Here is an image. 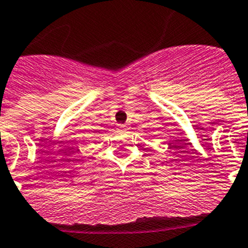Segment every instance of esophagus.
I'll return each instance as SVG.
<instances>
[{"mask_svg":"<svg viewBox=\"0 0 248 248\" xmlns=\"http://www.w3.org/2000/svg\"><path fill=\"white\" fill-rule=\"evenodd\" d=\"M118 127H120L121 130H126V128H127V127L124 126V124H120V126H118Z\"/></svg>","mask_w":248,"mask_h":248,"instance_id":"1","label":"esophagus"}]
</instances>
